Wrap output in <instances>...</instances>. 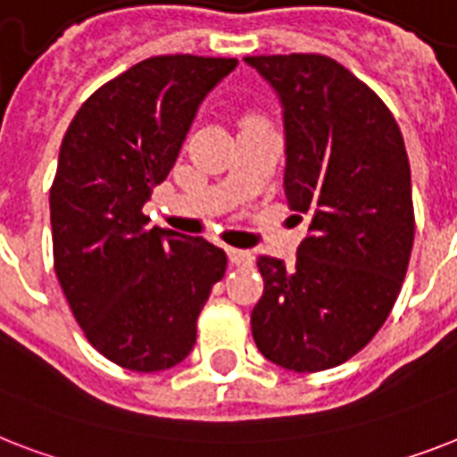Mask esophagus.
<instances>
[{
  "instance_id": "esophagus-1",
  "label": "esophagus",
  "mask_w": 457,
  "mask_h": 457,
  "mask_svg": "<svg viewBox=\"0 0 457 457\" xmlns=\"http://www.w3.org/2000/svg\"><path fill=\"white\" fill-rule=\"evenodd\" d=\"M228 258L232 265L237 267H251L253 265V255L251 251H244V248H235V246H228Z\"/></svg>"
}]
</instances>
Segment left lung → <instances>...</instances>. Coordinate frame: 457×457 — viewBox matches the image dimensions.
<instances>
[{
    "label": "left lung",
    "mask_w": 457,
    "mask_h": 457,
    "mask_svg": "<svg viewBox=\"0 0 457 457\" xmlns=\"http://www.w3.org/2000/svg\"><path fill=\"white\" fill-rule=\"evenodd\" d=\"M244 61L279 96L284 192L307 216L293 265L258 255L265 291L251 331L281 369H333L380 331L402 291L415 235L409 154L387 105L328 55Z\"/></svg>",
    "instance_id": "obj_1"
}]
</instances>
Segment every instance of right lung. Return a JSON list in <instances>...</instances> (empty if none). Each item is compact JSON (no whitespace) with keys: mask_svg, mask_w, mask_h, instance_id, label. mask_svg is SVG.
Here are the masks:
<instances>
[{"mask_svg":"<svg viewBox=\"0 0 457 457\" xmlns=\"http://www.w3.org/2000/svg\"><path fill=\"white\" fill-rule=\"evenodd\" d=\"M237 58L154 55L107 81L74 114L51 185L54 265L88 343L121 369L154 373L195 347L196 317L228 255L204 237L150 228L202 100Z\"/></svg>","mask_w":457,"mask_h":457,"instance_id":"right-lung-1","label":"right lung"}]
</instances>
